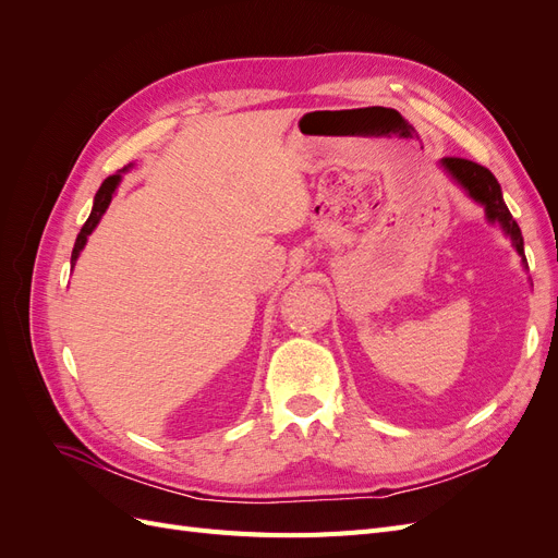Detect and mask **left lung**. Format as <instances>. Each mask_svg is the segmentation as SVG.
<instances>
[{
	"label": "left lung",
	"mask_w": 558,
	"mask_h": 558,
	"mask_svg": "<svg viewBox=\"0 0 558 558\" xmlns=\"http://www.w3.org/2000/svg\"><path fill=\"white\" fill-rule=\"evenodd\" d=\"M440 167L451 177L453 183L461 185V189L465 191V195L470 199H475L477 205L484 207L486 221L500 226V230L508 234L514 251L521 256V265L529 269L526 256H523L521 230H519L517 221L512 218L508 205H505L500 183L496 181V177L488 172L486 167L472 162V160H465V158H442Z\"/></svg>",
	"instance_id": "left-lung-1"
}]
</instances>
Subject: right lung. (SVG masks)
<instances>
[{
  "instance_id": "1",
  "label": "right lung",
  "mask_w": 558,
  "mask_h": 558,
  "mask_svg": "<svg viewBox=\"0 0 558 558\" xmlns=\"http://www.w3.org/2000/svg\"><path fill=\"white\" fill-rule=\"evenodd\" d=\"M130 167H132V165L123 167L121 172L111 174L109 179H105V183H102V185H99V191L95 193L93 211H90V216H88V221L83 223V228H81V232H78V238H76V242H74V251H72V267L76 265V260H78V256H81V251H83V246H86V242H88V238L93 234V230L97 228V223H99V221H102L105 211H107V209H109V205H111V197L116 195V189H118V185H121L123 174L130 170Z\"/></svg>"
}]
</instances>
